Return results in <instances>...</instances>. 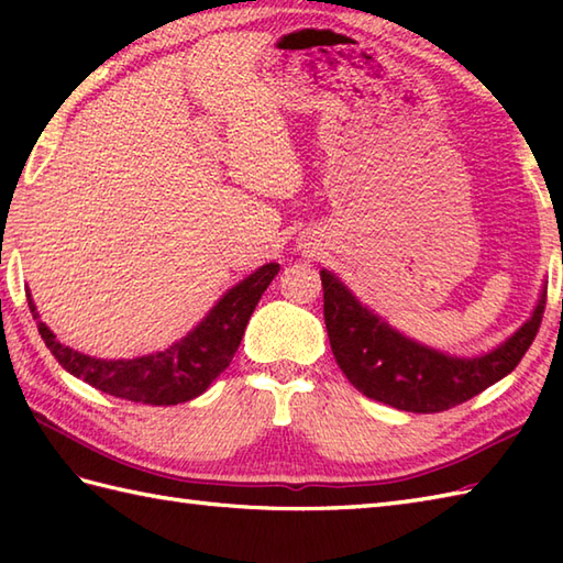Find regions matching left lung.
<instances>
[{
    "label": "left lung",
    "instance_id": "left-lung-1",
    "mask_svg": "<svg viewBox=\"0 0 563 563\" xmlns=\"http://www.w3.org/2000/svg\"><path fill=\"white\" fill-rule=\"evenodd\" d=\"M324 321L343 375L365 397L411 413L448 411L510 375L542 324L547 285L530 319L494 351L462 357L430 349L367 309L331 271H321Z\"/></svg>",
    "mask_w": 563,
    "mask_h": 563
}]
</instances>
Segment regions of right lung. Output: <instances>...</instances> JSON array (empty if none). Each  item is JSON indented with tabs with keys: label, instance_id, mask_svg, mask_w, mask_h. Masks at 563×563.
I'll list each match as a JSON object with an SVG mask.
<instances>
[{
	"label": "right lung",
	"instance_id": "obj_1",
	"mask_svg": "<svg viewBox=\"0 0 563 563\" xmlns=\"http://www.w3.org/2000/svg\"><path fill=\"white\" fill-rule=\"evenodd\" d=\"M278 271V263H266L256 268L227 290L181 341L172 343L164 351L128 357V361L123 357L121 361H103V357L79 353L59 343L35 312L31 292H26V300L33 319H38L41 339L69 375L118 399L172 406L200 397L214 377H220V373L230 367L249 319Z\"/></svg>",
	"mask_w": 563,
	"mask_h": 563
}]
</instances>
